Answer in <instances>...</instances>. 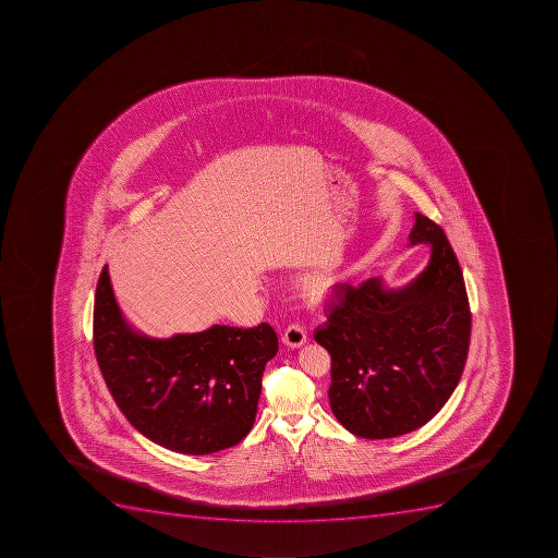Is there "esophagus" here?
<instances>
[{
	"instance_id": "esophagus-1",
	"label": "esophagus",
	"mask_w": 558,
	"mask_h": 558,
	"mask_svg": "<svg viewBox=\"0 0 558 558\" xmlns=\"http://www.w3.org/2000/svg\"><path fill=\"white\" fill-rule=\"evenodd\" d=\"M305 341H307V332L299 324L290 325V327L286 328L284 333H282V342H284L286 347L300 348L302 344H305Z\"/></svg>"
}]
</instances>
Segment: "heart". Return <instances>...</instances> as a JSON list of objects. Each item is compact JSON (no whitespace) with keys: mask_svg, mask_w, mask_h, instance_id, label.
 <instances>
[{"mask_svg":"<svg viewBox=\"0 0 558 558\" xmlns=\"http://www.w3.org/2000/svg\"><path fill=\"white\" fill-rule=\"evenodd\" d=\"M332 277L313 276L305 281L302 295H304L305 302H310L311 305H324L328 296L332 295Z\"/></svg>","mask_w":558,"mask_h":558,"instance_id":"heart-1","label":"heart"}]
</instances>
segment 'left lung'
Segmentation results:
<instances>
[{"label":"left lung","instance_id":"1","mask_svg":"<svg viewBox=\"0 0 558 558\" xmlns=\"http://www.w3.org/2000/svg\"><path fill=\"white\" fill-rule=\"evenodd\" d=\"M427 244V267L403 288L381 277L344 284L314 339L330 353L333 415L355 436L384 440L432 421L452 396L469 355V295L440 226L415 214L410 245Z\"/></svg>","mask_w":558,"mask_h":558}]
</instances>
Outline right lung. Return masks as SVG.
Returning a JSON list of instances; mask_svg holds the SVG:
<instances>
[{"label": "right lung", "mask_w": 558, "mask_h": 558, "mask_svg": "<svg viewBox=\"0 0 558 558\" xmlns=\"http://www.w3.org/2000/svg\"><path fill=\"white\" fill-rule=\"evenodd\" d=\"M94 348L109 392L141 435L180 454L205 456L251 432L263 371L279 342L268 324L146 338L126 324L104 267Z\"/></svg>", "instance_id": "add662e5"}]
</instances>
